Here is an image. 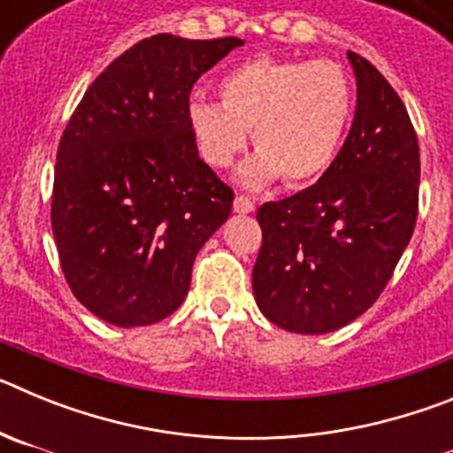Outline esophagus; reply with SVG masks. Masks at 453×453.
Instances as JSON below:
<instances>
[{
	"instance_id": "esophagus-1",
	"label": "esophagus",
	"mask_w": 453,
	"mask_h": 453,
	"mask_svg": "<svg viewBox=\"0 0 453 453\" xmlns=\"http://www.w3.org/2000/svg\"><path fill=\"white\" fill-rule=\"evenodd\" d=\"M234 208H235V213H251V211H254L256 208V203L251 202L250 197H245V195H238V197H235V202H234Z\"/></svg>"
}]
</instances>
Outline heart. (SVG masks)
Returning a JSON list of instances; mask_svg holds the SVG:
<instances>
[{"mask_svg":"<svg viewBox=\"0 0 453 453\" xmlns=\"http://www.w3.org/2000/svg\"><path fill=\"white\" fill-rule=\"evenodd\" d=\"M218 95L219 104L190 99L188 127L213 167H229L251 131L258 154L242 167L250 188L279 174L288 186L322 177L345 145L356 108L349 72L315 58L256 56L224 72Z\"/></svg>","mask_w":453,"mask_h":453,"instance_id":"b5f03b06","label":"heart"}]
</instances>
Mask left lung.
I'll list each match as a JSON object with an SVG mask.
<instances>
[{
	"mask_svg": "<svg viewBox=\"0 0 453 453\" xmlns=\"http://www.w3.org/2000/svg\"><path fill=\"white\" fill-rule=\"evenodd\" d=\"M356 115L318 183L258 208L263 242L251 286L261 313L292 334L319 335L363 315L390 281L419 203V145L395 88L363 56Z\"/></svg>",
	"mask_w": 453,
	"mask_h": 453,
	"instance_id": "obj_1",
	"label": "left lung"
}]
</instances>
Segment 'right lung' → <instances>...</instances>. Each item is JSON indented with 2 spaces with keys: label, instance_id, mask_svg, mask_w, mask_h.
Returning a JSON list of instances; mask_svg holds the SVG:
<instances>
[{
  "label": "right lung",
  "instance_id": "obj_1",
  "mask_svg": "<svg viewBox=\"0 0 453 453\" xmlns=\"http://www.w3.org/2000/svg\"><path fill=\"white\" fill-rule=\"evenodd\" d=\"M242 40L158 34L86 90L58 142L51 231L72 295L115 326L181 306L195 256L226 222L234 190L199 158L190 90Z\"/></svg>",
  "mask_w": 453,
  "mask_h": 453
}]
</instances>
